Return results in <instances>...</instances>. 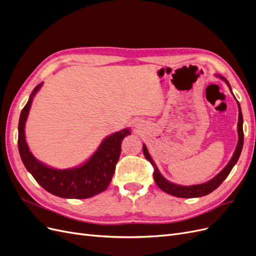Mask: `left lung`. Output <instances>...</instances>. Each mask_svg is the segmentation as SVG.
I'll list each match as a JSON object with an SVG mask.
<instances>
[{
    "mask_svg": "<svg viewBox=\"0 0 256 256\" xmlns=\"http://www.w3.org/2000/svg\"><path fill=\"white\" fill-rule=\"evenodd\" d=\"M220 79H222L223 81H226V83L228 85V88L230 90V85L228 82V80L226 78H223L222 76H219ZM238 104V109H239V118H238V143H237V147L235 150V152L233 154V157L230 160L228 164L224 168L222 171L216 175L214 178H212V180H209L205 184H193V186H180V184H175L168 182L166 178L162 176L159 172V170L157 168V166L154 164V160L152 159L150 154H148V150H147L146 146L143 145V152L145 158L148 160L152 168H154V180L156 182L158 187L168 194L177 196V198H200V196H204L209 194V193L212 192L214 190H216L219 186L223 182V180L228 176L230 172L232 171V168L236 164V162L239 159L240 152L242 150V145H244V129H242V109H240L239 102Z\"/></svg>",
    "mask_w": 256,
    "mask_h": 256,
    "instance_id": "8db88e82",
    "label": "left lung"
}]
</instances>
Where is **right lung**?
<instances>
[{
  "instance_id": "add662e5",
  "label": "right lung",
  "mask_w": 256,
  "mask_h": 256,
  "mask_svg": "<svg viewBox=\"0 0 256 256\" xmlns=\"http://www.w3.org/2000/svg\"><path fill=\"white\" fill-rule=\"evenodd\" d=\"M42 85V83H40L33 90L20 114L18 148L23 164L44 190L60 198H88L104 191L109 187L120 159L122 138L130 134V130L124 129L106 138L90 160L79 168L56 170L42 164L30 152L24 134L26 120L33 97Z\"/></svg>"
}]
</instances>
